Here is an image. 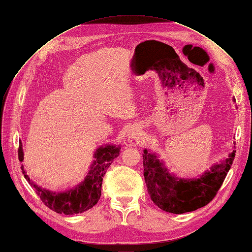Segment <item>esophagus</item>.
<instances>
[{"mask_svg": "<svg viewBox=\"0 0 252 252\" xmlns=\"http://www.w3.org/2000/svg\"><path fill=\"white\" fill-rule=\"evenodd\" d=\"M127 135H128V140H130V141L138 140V139L140 138V135H141V127L136 126V125H135V126H132V127L128 130Z\"/></svg>", "mask_w": 252, "mask_h": 252, "instance_id": "1", "label": "esophagus"}]
</instances>
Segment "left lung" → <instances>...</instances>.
I'll use <instances>...</instances> for the list:
<instances>
[{
  "label": "left lung",
  "instance_id": "8db88e82",
  "mask_svg": "<svg viewBox=\"0 0 252 252\" xmlns=\"http://www.w3.org/2000/svg\"><path fill=\"white\" fill-rule=\"evenodd\" d=\"M234 156L232 150L228 158L212 165L200 177L187 179L170 173L157 154L144 149V178L149 196L158 208L175 215L204 207L222 186Z\"/></svg>",
  "mask_w": 252,
  "mask_h": 252
}]
</instances>
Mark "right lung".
<instances>
[{"instance_id":"obj_1","label":"right lung","mask_w":252,"mask_h":252,"mask_svg":"<svg viewBox=\"0 0 252 252\" xmlns=\"http://www.w3.org/2000/svg\"><path fill=\"white\" fill-rule=\"evenodd\" d=\"M120 150V145L106 144L105 146L98 147L94 152V159L84 181L73 188L66 189L65 191L57 192L42 188L29 178L24 166L22 165L21 168L26 181L48 208L66 216L77 215L93 208L100 200L103 177L112 162L119 157ZM19 159L20 162L24 159L22 143H20L19 146Z\"/></svg>"}]
</instances>
